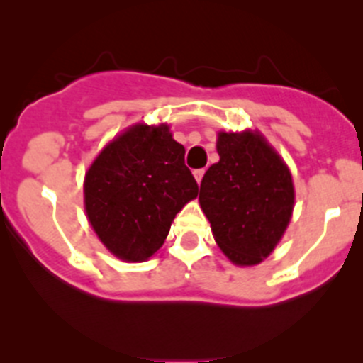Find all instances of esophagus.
I'll return each instance as SVG.
<instances>
[{
  "mask_svg": "<svg viewBox=\"0 0 363 363\" xmlns=\"http://www.w3.org/2000/svg\"><path fill=\"white\" fill-rule=\"evenodd\" d=\"M193 174H195L196 182H199V184H202V179H203V175H205L203 168H200V170H195V172H193Z\"/></svg>",
  "mask_w": 363,
  "mask_h": 363,
  "instance_id": "1",
  "label": "esophagus"
}]
</instances>
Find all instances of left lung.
<instances>
[{
    "label": "left lung",
    "mask_w": 363,
    "mask_h": 363,
    "mask_svg": "<svg viewBox=\"0 0 363 363\" xmlns=\"http://www.w3.org/2000/svg\"><path fill=\"white\" fill-rule=\"evenodd\" d=\"M218 155L202 179L200 205L221 251L237 265H256L272 252L290 223L291 174L252 131L219 133Z\"/></svg>",
    "instance_id": "8db88e82"
}]
</instances>
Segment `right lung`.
Segmentation results:
<instances>
[{"instance_id":"1","label":"right lung","mask_w":363,"mask_h":363,"mask_svg":"<svg viewBox=\"0 0 363 363\" xmlns=\"http://www.w3.org/2000/svg\"><path fill=\"white\" fill-rule=\"evenodd\" d=\"M184 147L167 124H137L98 155L84 181L91 226L107 250L144 262L163 246L175 214L199 195Z\"/></svg>"}]
</instances>
